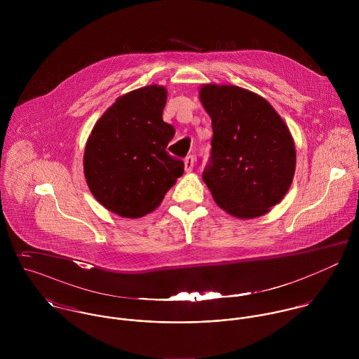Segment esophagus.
<instances>
[{
	"instance_id": "obj_1",
	"label": "esophagus",
	"mask_w": 359,
	"mask_h": 359,
	"mask_svg": "<svg viewBox=\"0 0 359 359\" xmlns=\"http://www.w3.org/2000/svg\"><path fill=\"white\" fill-rule=\"evenodd\" d=\"M184 163H185V171L191 172L192 168H194V156H187Z\"/></svg>"
}]
</instances>
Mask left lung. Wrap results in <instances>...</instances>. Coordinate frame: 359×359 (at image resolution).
Instances as JSON below:
<instances>
[{
  "label": "left lung",
  "instance_id": "obj_1",
  "mask_svg": "<svg viewBox=\"0 0 359 359\" xmlns=\"http://www.w3.org/2000/svg\"><path fill=\"white\" fill-rule=\"evenodd\" d=\"M211 156L203 181L215 203L249 219L266 214L289 191L296 170L293 137L266 100L236 86L205 84Z\"/></svg>",
  "mask_w": 359,
  "mask_h": 359
}]
</instances>
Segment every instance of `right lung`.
<instances>
[{
	"label": "right lung",
	"mask_w": 359,
	"mask_h": 359,
	"mask_svg": "<svg viewBox=\"0 0 359 359\" xmlns=\"http://www.w3.org/2000/svg\"><path fill=\"white\" fill-rule=\"evenodd\" d=\"M165 101V88L156 84L121 95L88 137L87 185L104 208L120 217L152 212L184 174V161L165 151L175 134L163 121Z\"/></svg>",
	"instance_id": "add662e5"
}]
</instances>
